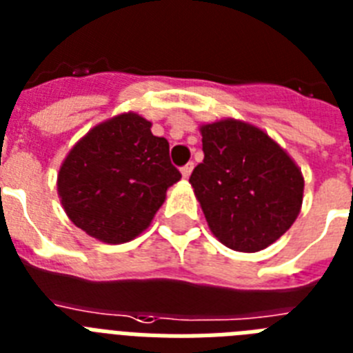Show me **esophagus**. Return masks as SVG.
Returning a JSON list of instances; mask_svg holds the SVG:
<instances>
[{
	"label": "esophagus",
	"mask_w": 353,
	"mask_h": 353,
	"mask_svg": "<svg viewBox=\"0 0 353 353\" xmlns=\"http://www.w3.org/2000/svg\"><path fill=\"white\" fill-rule=\"evenodd\" d=\"M193 168H194L193 162H189V164L183 165L182 170H180V171H182V176H183V179H189V174L193 173Z\"/></svg>",
	"instance_id": "obj_1"
}]
</instances>
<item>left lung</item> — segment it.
<instances>
[{
	"mask_svg": "<svg viewBox=\"0 0 353 353\" xmlns=\"http://www.w3.org/2000/svg\"><path fill=\"white\" fill-rule=\"evenodd\" d=\"M200 131L203 160L189 182L212 234L241 252L274 243L301 209L305 182L298 165L245 122L227 119Z\"/></svg>",
	"mask_w": 353,
	"mask_h": 353,
	"instance_id": "8db88e82",
	"label": "left lung"
}]
</instances>
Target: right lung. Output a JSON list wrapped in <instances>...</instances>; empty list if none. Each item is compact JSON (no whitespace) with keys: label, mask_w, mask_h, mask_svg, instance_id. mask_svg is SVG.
Returning <instances> with one entry per match:
<instances>
[{"label":"right lung","mask_w":353,"mask_h":353,"mask_svg":"<svg viewBox=\"0 0 353 353\" xmlns=\"http://www.w3.org/2000/svg\"><path fill=\"white\" fill-rule=\"evenodd\" d=\"M180 179L170 142L151 133V122L124 113L74 145L61 165L57 191L79 229L106 243H124L150 225L168 188Z\"/></svg>","instance_id":"right-lung-1"}]
</instances>
